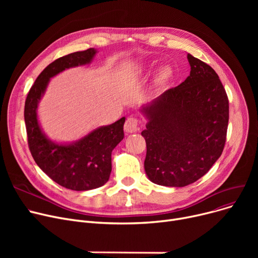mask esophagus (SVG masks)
<instances>
[{"label":"esophagus","instance_id":"obj_1","mask_svg":"<svg viewBox=\"0 0 258 258\" xmlns=\"http://www.w3.org/2000/svg\"><path fill=\"white\" fill-rule=\"evenodd\" d=\"M124 130L127 133H136L139 130V120L134 117H128L124 123Z\"/></svg>","mask_w":258,"mask_h":258}]
</instances>
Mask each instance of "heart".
<instances>
[{
  "label": "heart",
  "instance_id": "1",
  "mask_svg": "<svg viewBox=\"0 0 258 258\" xmlns=\"http://www.w3.org/2000/svg\"><path fill=\"white\" fill-rule=\"evenodd\" d=\"M169 74H170L169 69H168V68L164 67V68H162V69H160L158 77H159L160 80H164V79H166L169 76Z\"/></svg>",
  "mask_w": 258,
  "mask_h": 258
}]
</instances>
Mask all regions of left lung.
I'll list each match as a JSON object with an SVG mask.
<instances>
[{
  "instance_id": "8db88e82",
  "label": "left lung",
  "mask_w": 258,
  "mask_h": 258,
  "mask_svg": "<svg viewBox=\"0 0 258 258\" xmlns=\"http://www.w3.org/2000/svg\"><path fill=\"white\" fill-rule=\"evenodd\" d=\"M190 75L142 107L148 119L144 168L152 182L184 187L208 172L224 150L229 100L212 68L187 54Z\"/></svg>"
}]
</instances>
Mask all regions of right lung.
Masks as SVG:
<instances>
[{"label": "right lung", "instance_id": "1", "mask_svg": "<svg viewBox=\"0 0 258 258\" xmlns=\"http://www.w3.org/2000/svg\"><path fill=\"white\" fill-rule=\"evenodd\" d=\"M96 52L90 48L51 62L37 76L25 101L27 137L35 163L54 182L76 191L98 188L108 181L112 171V152L124 137L125 118L94 130L72 144H57L49 140L40 130L36 108L51 77L69 68L91 62Z\"/></svg>", "mask_w": 258, "mask_h": 258}]
</instances>
